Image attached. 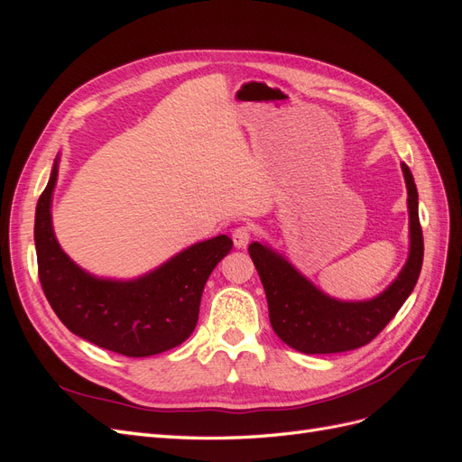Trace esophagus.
Instances as JSON below:
<instances>
[{
    "label": "esophagus",
    "instance_id": "esophagus-1",
    "mask_svg": "<svg viewBox=\"0 0 462 462\" xmlns=\"http://www.w3.org/2000/svg\"><path fill=\"white\" fill-rule=\"evenodd\" d=\"M250 236H253V229H250L248 226L236 227V229H233V233H231L233 245H235L236 248H246V245H248V241H250Z\"/></svg>",
    "mask_w": 462,
    "mask_h": 462
}]
</instances>
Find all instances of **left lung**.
Returning a JSON list of instances; mask_svg holds the SVG:
<instances>
[{"label":"left lung","mask_w":462,"mask_h":462,"mask_svg":"<svg viewBox=\"0 0 462 462\" xmlns=\"http://www.w3.org/2000/svg\"><path fill=\"white\" fill-rule=\"evenodd\" d=\"M409 190L411 250L397 279L370 300L345 302L328 297L282 254L253 243V258L270 309V324L277 337L306 355L345 353L368 345L412 292L424 260V236L418 219V190L407 163L401 165Z\"/></svg>","instance_id":"8db88e82"}]
</instances>
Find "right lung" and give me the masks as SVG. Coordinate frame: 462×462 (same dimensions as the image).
Here are the masks:
<instances>
[{"label": "right lung", "instance_id": "right-lung-1", "mask_svg": "<svg viewBox=\"0 0 462 462\" xmlns=\"http://www.w3.org/2000/svg\"><path fill=\"white\" fill-rule=\"evenodd\" d=\"M55 160L34 219L38 277L69 331L123 356H152L183 343L197 328L202 291L233 241L227 235L192 245L131 282L94 277L69 258L51 227Z\"/></svg>", "mask_w": 462, "mask_h": 462}]
</instances>
